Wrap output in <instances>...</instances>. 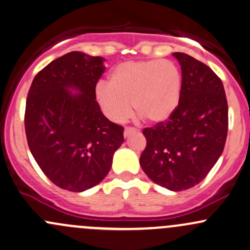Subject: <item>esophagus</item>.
<instances>
[{
  "instance_id": "esophagus-1",
  "label": "esophagus",
  "mask_w": 250,
  "mask_h": 250,
  "mask_svg": "<svg viewBox=\"0 0 250 250\" xmlns=\"http://www.w3.org/2000/svg\"><path fill=\"white\" fill-rule=\"evenodd\" d=\"M136 132H137V128L136 127H125L124 136L125 137H128V136H130V134L136 133Z\"/></svg>"
}]
</instances>
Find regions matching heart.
<instances>
[{
  "instance_id": "b5f03b06",
  "label": "heart",
  "mask_w": 250,
  "mask_h": 250,
  "mask_svg": "<svg viewBox=\"0 0 250 250\" xmlns=\"http://www.w3.org/2000/svg\"><path fill=\"white\" fill-rule=\"evenodd\" d=\"M182 75L167 60L127 61L110 72L107 86L100 83L95 98L112 122L122 123L131 114V105L142 119L161 123L177 108Z\"/></svg>"
}]
</instances>
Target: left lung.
<instances>
[{
    "instance_id": "1",
    "label": "left lung",
    "mask_w": 250,
    "mask_h": 250,
    "mask_svg": "<svg viewBox=\"0 0 250 250\" xmlns=\"http://www.w3.org/2000/svg\"><path fill=\"white\" fill-rule=\"evenodd\" d=\"M172 55L182 69L178 106L167 120L143 130L146 147L139 162L151 181L182 191L203 181L222 155L228 103L210 67L184 53Z\"/></svg>"
}]
</instances>
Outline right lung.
Returning <instances> with one entry per match:
<instances>
[{"instance_id":"obj_1","label":"right lung","mask_w":250,"mask_h":250,"mask_svg":"<svg viewBox=\"0 0 250 250\" xmlns=\"http://www.w3.org/2000/svg\"><path fill=\"white\" fill-rule=\"evenodd\" d=\"M103 62L100 57L67 53L41 69L28 92V146L44 175L68 191L99 184L124 142V127L104 116L95 100Z\"/></svg>"}]
</instances>
